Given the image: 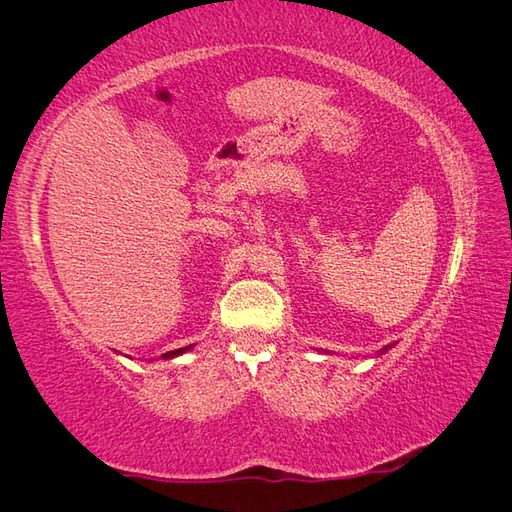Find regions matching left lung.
<instances>
[{"label": "left lung", "instance_id": "8db88e82", "mask_svg": "<svg viewBox=\"0 0 512 512\" xmlns=\"http://www.w3.org/2000/svg\"><path fill=\"white\" fill-rule=\"evenodd\" d=\"M393 346H395V342H393V344H389V346H384V348H380V350H378V354H384L386 350H391Z\"/></svg>", "mask_w": 512, "mask_h": 512}]
</instances>
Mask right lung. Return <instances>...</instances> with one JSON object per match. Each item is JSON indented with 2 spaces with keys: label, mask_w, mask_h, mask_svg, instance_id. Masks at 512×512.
Segmentation results:
<instances>
[{
  "label": "right lung",
  "mask_w": 512,
  "mask_h": 512,
  "mask_svg": "<svg viewBox=\"0 0 512 512\" xmlns=\"http://www.w3.org/2000/svg\"><path fill=\"white\" fill-rule=\"evenodd\" d=\"M192 346H185V348H179V350H170V352H166V354H162L164 359H173V356H177V354H183L185 350H190Z\"/></svg>",
  "instance_id": "right-lung-1"
}]
</instances>
